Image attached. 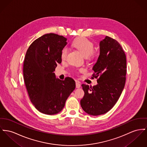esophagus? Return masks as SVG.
<instances>
[{"label": "esophagus", "mask_w": 147, "mask_h": 147, "mask_svg": "<svg viewBox=\"0 0 147 147\" xmlns=\"http://www.w3.org/2000/svg\"><path fill=\"white\" fill-rule=\"evenodd\" d=\"M76 88H80L81 87V84L78 82H76Z\"/></svg>", "instance_id": "34e87169"}]
</instances>
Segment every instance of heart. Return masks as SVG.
<instances>
[{"label":"heart","mask_w":147,"mask_h":147,"mask_svg":"<svg viewBox=\"0 0 147 147\" xmlns=\"http://www.w3.org/2000/svg\"><path fill=\"white\" fill-rule=\"evenodd\" d=\"M73 46L76 47L83 54L85 57H88L93 53L94 46L93 43L86 38H80L75 40L72 43ZM69 49L67 47H63L61 52V57L64 59L66 57Z\"/></svg>","instance_id":"1"}]
</instances>
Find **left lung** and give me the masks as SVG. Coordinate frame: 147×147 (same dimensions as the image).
Returning a JSON list of instances; mask_svg holds the SVG:
<instances>
[{"label":"left lung","instance_id":"left-lung-1","mask_svg":"<svg viewBox=\"0 0 147 147\" xmlns=\"http://www.w3.org/2000/svg\"><path fill=\"white\" fill-rule=\"evenodd\" d=\"M99 46V56L92 67L98 84L92 88L81 85L85 94L81 107L92 116L104 114L115 105L124 88L127 73L126 56L117 41L106 36Z\"/></svg>","mask_w":147,"mask_h":147}]
</instances>
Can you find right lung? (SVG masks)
Instances as JSON below:
<instances>
[{
  "mask_svg": "<svg viewBox=\"0 0 147 147\" xmlns=\"http://www.w3.org/2000/svg\"><path fill=\"white\" fill-rule=\"evenodd\" d=\"M66 41L58 34H44L30 45L25 56L23 72L30 100L45 114L61 112L76 87L74 79L68 77L61 80L53 72L62 62L61 52Z\"/></svg>",
  "mask_w": 147,
  "mask_h": 147,
  "instance_id": "right-lung-1",
  "label": "right lung"
}]
</instances>
